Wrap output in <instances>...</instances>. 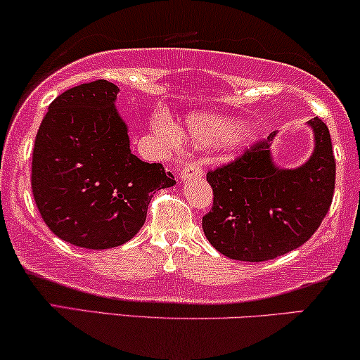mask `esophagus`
Segmentation results:
<instances>
[{"label": "esophagus", "instance_id": "34e87169", "mask_svg": "<svg viewBox=\"0 0 360 360\" xmlns=\"http://www.w3.org/2000/svg\"><path fill=\"white\" fill-rule=\"evenodd\" d=\"M203 174V170H201V165L198 162H190V164H185L184 169H181V175L180 179L186 181L190 179H196V176H201Z\"/></svg>", "mask_w": 360, "mask_h": 360}]
</instances>
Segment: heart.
Returning a JSON list of instances; mask_svg holds the SVG:
<instances>
[{
    "instance_id": "heart-1",
    "label": "heart",
    "mask_w": 360,
    "mask_h": 360,
    "mask_svg": "<svg viewBox=\"0 0 360 360\" xmlns=\"http://www.w3.org/2000/svg\"><path fill=\"white\" fill-rule=\"evenodd\" d=\"M186 132H188L190 139L200 144L213 146L221 144V142H233L238 144L248 136V129L240 127L239 121L231 116L223 115H208V112H191L185 120ZM154 127L157 131L164 132V134L172 141H176L180 137V132L174 126H167L164 122L157 121Z\"/></svg>"
}]
</instances>
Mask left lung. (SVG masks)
<instances>
[{
    "label": "left lung",
    "mask_w": 360,
    "mask_h": 360,
    "mask_svg": "<svg viewBox=\"0 0 360 360\" xmlns=\"http://www.w3.org/2000/svg\"><path fill=\"white\" fill-rule=\"evenodd\" d=\"M314 149L297 169L274 162L272 132L228 165L208 172L213 208L203 216L211 245L226 257L262 262L300 248L329 211L336 181L328 126L313 117Z\"/></svg>",
    "instance_id": "1"
}]
</instances>
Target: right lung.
Wrapping results in <instances>:
<instances>
[{"label": "right lung", "instance_id": "add662e5", "mask_svg": "<svg viewBox=\"0 0 360 360\" xmlns=\"http://www.w3.org/2000/svg\"><path fill=\"white\" fill-rule=\"evenodd\" d=\"M115 83L63 91L49 106L32 152V195L57 238L85 249L127 243L144 226L155 191L176 181L131 152Z\"/></svg>", "mask_w": 360, "mask_h": 360}]
</instances>
